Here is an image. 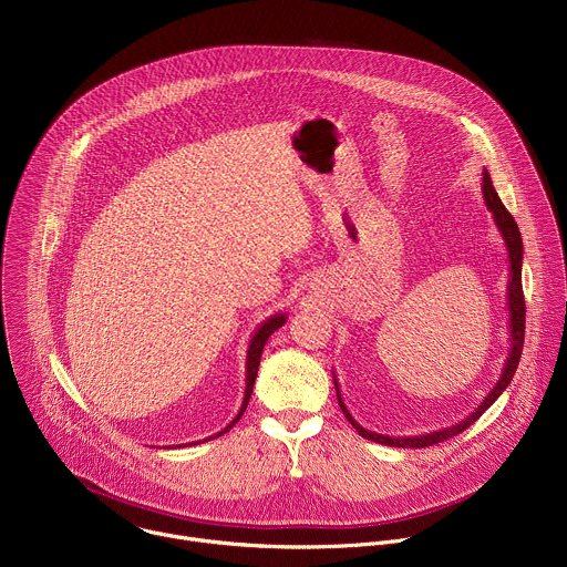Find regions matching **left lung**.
I'll return each instance as SVG.
<instances>
[{"label": "left lung", "instance_id": "8db88e82", "mask_svg": "<svg viewBox=\"0 0 567 567\" xmlns=\"http://www.w3.org/2000/svg\"><path fill=\"white\" fill-rule=\"evenodd\" d=\"M481 190H483V202L487 206V210L492 213V219L505 241V248H507V259H509V281H507V312H509V354L505 359V365H503V372L498 377V381L494 383V388L483 396V401L478 403V408L467 414L463 421L450 425V427H443V430H434L430 434H419V436H388V434H379V432H372V430H365L363 425H359L354 421V416L348 412L343 399H341V392H339V383H337V377L332 374L334 379V388H337V399H339V405H341V412L346 414V419L352 423V427L363 436V439H370V441H377L381 445H392V447H427V445H434V443H441L445 439H452L456 436L458 432L467 430L501 394L503 390L509 385L514 372H516V365L520 361V352H523V337H525V301H523V288H520V264H523V241H520V233H518V226L514 221V217L505 210V206L501 204L494 186H492V177L487 171H483V182H481Z\"/></svg>", "mask_w": 567, "mask_h": 567}]
</instances>
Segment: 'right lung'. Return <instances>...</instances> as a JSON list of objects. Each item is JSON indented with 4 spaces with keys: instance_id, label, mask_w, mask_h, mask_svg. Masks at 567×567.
I'll list each match as a JSON object with an SVG mask.
<instances>
[{
    "instance_id": "1",
    "label": "right lung",
    "mask_w": 567,
    "mask_h": 567,
    "mask_svg": "<svg viewBox=\"0 0 567 567\" xmlns=\"http://www.w3.org/2000/svg\"><path fill=\"white\" fill-rule=\"evenodd\" d=\"M286 319H288V315H284V312L272 315V317H268V319L255 330V334H252V339H250V346H248V354H246V394H244L241 410L237 412V416H235L221 432H217V434H213V436H208V439L221 436L224 432H228V430L241 419V414H244V410H246V405H248V401H250V394H252V385H255V379H257V370H259V361H261L264 346H266L268 337L286 323ZM208 439H206V441H208ZM195 443H197V441H195ZM179 447H182V445H179Z\"/></svg>"
}]
</instances>
